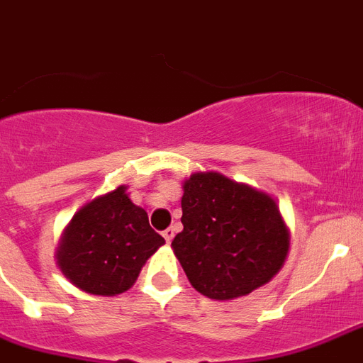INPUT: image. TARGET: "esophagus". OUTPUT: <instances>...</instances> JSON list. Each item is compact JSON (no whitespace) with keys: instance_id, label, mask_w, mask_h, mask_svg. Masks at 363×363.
I'll return each mask as SVG.
<instances>
[{"instance_id":"1","label":"esophagus","mask_w":363,"mask_h":363,"mask_svg":"<svg viewBox=\"0 0 363 363\" xmlns=\"http://www.w3.org/2000/svg\"><path fill=\"white\" fill-rule=\"evenodd\" d=\"M162 236H164V240H166V242L169 243L173 240V236H175V228L167 227L166 230H164V233H162Z\"/></svg>"}]
</instances>
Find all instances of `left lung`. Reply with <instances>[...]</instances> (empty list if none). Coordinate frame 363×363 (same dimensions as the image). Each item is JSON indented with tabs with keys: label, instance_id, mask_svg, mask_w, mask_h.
Segmentation results:
<instances>
[{
	"label": "left lung",
	"instance_id": "obj_1",
	"mask_svg": "<svg viewBox=\"0 0 363 363\" xmlns=\"http://www.w3.org/2000/svg\"><path fill=\"white\" fill-rule=\"evenodd\" d=\"M182 190L184 228L172 247L199 294L236 299L279 273L290 233L273 197L216 172L194 173Z\"/></svg>",
	"mask_w": 363,
	"mask_h": 363
}]
</instances>
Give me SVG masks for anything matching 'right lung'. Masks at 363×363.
<instances>
[{
    "instance_id": "1",
    "label": "right lung",
    "mask_w": 363,
    "mask_h": 363,
    "mask_svg": "<svg viewBox=\"0 0 363 363\" xmlns=\"http://www.w3.org/2000/svg\"><path fill=\"white\" fill-rule=\"evenodd\" d=\"M164 238L147 212L129 199L127 186L96 197L73 216L57 247V264L79 290L92 295L123 294Z\"/></svg>"
}]
</instances>
